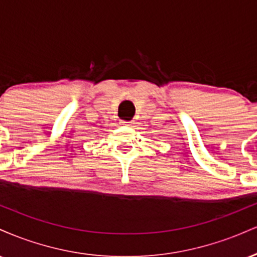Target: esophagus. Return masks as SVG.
<instances>
[{"mask_svg": "<svg viewBox=\"0 0 257 257\" xmlns=\"http://www.w3.org/2000/svg\"><path fill=\"white\" fill-rule=\"evenodd\" d=\"M132 122H133V120H124V119L120 120V123H122L123 125H131Z\"/></svg>", "mask_w": 257, "mask_h": 257, "instance_id": "esophagus-1", "label": "esophagus"}]
</instances>
